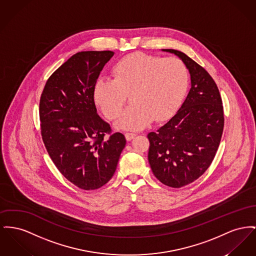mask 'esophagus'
Wrapping results in <instances>:
<instances>
[{
  "instance_id": "esophagus-1",
  "label": "esophagus",
  "mask_w": 256,
  "mask_h": 256,
  "mask_svg": "<svg viewBox=\"0 0 256 256\" xmlns=\"http://www.w3.org/2000/svg\"><path fill=\"white\" fill-rule=\"evenodd\" d=\"M136 136V134H134V132H126V140H128V141L132 140Z\"/></svg>"
}]
</instances>
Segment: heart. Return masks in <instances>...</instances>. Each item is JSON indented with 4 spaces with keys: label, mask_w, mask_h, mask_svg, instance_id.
<instances>
[{
    "label": "heart",
    "mask_w": 256,
    "mask_h": 256,
    "mask_svg": "<svg viewBox=\"0 0 256 256\" xmlns=\"http://www.w3.org/2000/svg\"><path fill=\"white\" fill-rule=\"evenodd\" d=\"M113 79L100 77L92 90L94 100L106 118L116 119L132 94L134 104L116 122L124 130H140L152 120L169 118L179 106L188 86L186 64L178 58H160L132 53L112 68Z\"/></svg>",
    "instance_id": "1"
}]
</instances>
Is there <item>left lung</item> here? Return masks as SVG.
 <instances>
[{
  "label": "left lung",
  "instance_id": "left-lung-1",
  "mask_svg": "<svg viewBox=\"0 0 256 256\" xmlns=\"http://www.w3.org/2000/svg\"><path fill=\"white\" fill-rule=\"evenodd\" d=\"M174 53L190 74L192 88L178 112L150 132L148 160L156 178L171 188L197 180L210 166L224 126L222 100L208 72L184 53Z\"/></svg>",
  "mask_w": 256,
  "mask_h": 256
}]
</instances>
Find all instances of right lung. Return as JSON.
Returning a JSON list of instances; mask_svg holds the SVG:
<instances>
[{"instance_id": "obj_1", "label": "right lung", "mask_w": 256, "mask_h": 256, "mask_svg": "<svg viewBox=\"0 0 256 256\" xmlns=\"http://www.w3.org/2000/svg\"><path fill=\"white\" fill-rule=\"evenodd\" d=\"M113 55L76 53L48 78L40 96V130L48 154L64 178L85 190L100 188L113 177L126 142L98 116L92 96Z\"/></svg>"}]
</instances>
